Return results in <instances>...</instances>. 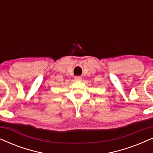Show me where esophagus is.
I'll list each match as a JSON object with an SVG mask.
<instances>
[{"mask_svg": "<svg viewBox=\"0 0 153 153\" xmlns=\"http://www.w3.org/2000/svg\"><path fill=\"white\" fill-rule=\"evenodd\" d=\"M75 80H76V81H81V80H82V78H81V76H76L75 77Z\"/></svg>", "mask_w": 153, "mask_h": 153, "instance_id": "esophagus-1", "label": "esophagus"}]
</instances>
